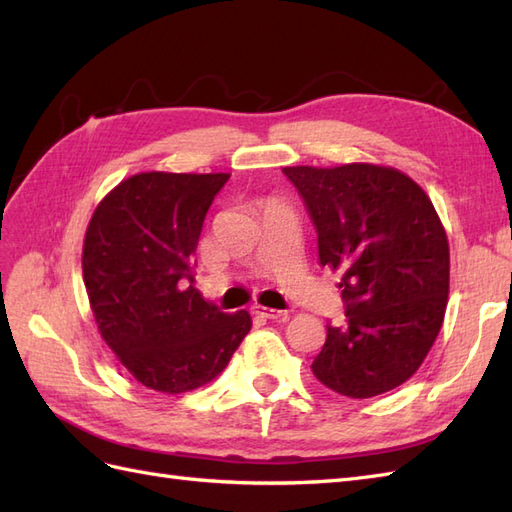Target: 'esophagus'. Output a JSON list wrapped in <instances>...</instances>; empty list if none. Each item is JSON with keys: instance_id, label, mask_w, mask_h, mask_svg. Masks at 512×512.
<instances>
[{"instance_id": "1", "label": "esophagus", "mask_w": 512, "mask_h": 512, "mask_svg": "<svg viewBox=\"0 0 512 512\" xmlns=\"http://www.w3.org/2000/svg\"><path fill=\"white\" fill-rule=\"evenodd\" d=\"M254 315H260L271 321H286L289 319V313L286 310H276V308H265V306H254Z\"/></svg>"}]
</instances>
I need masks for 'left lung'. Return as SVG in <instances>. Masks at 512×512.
Wrapping results in <instances>:
<instances>
[{
    "instance_id": "8db88e82",
    "label": "left lung",
    "mask_w": 512,
    "mask_h": 512,
    "mask_svg": "<svg viewBox=\"0 0 512 512\" xmlns=\"http://www.w3.org/2000/svg\"><path fill=\"white\" fill-rule=\"evenodd\" d=\"M282 171L347 304L345 326H326L310 369L354 400L397 389L428 356L450 295V243L430 197L400 169L371 162Z\"/></svg>"
}]
</instances>
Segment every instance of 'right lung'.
I'll use <instances>...</instances> for the list:
<instances>
[{
  "instance_id": "right-lung-1",
  "label": "right lung",
  "mask_w": 512,
  "mask_h": 512,
  "mask_svg": "<svg viewBox=\"0 0 512 512\" xmlns=\"http://www.w3.org/2000/svg\"><path fill=\"white\" fill-rule=\"evenodd\" d=\"M230 173L145 171L97 204L84 234L82 276L97 330L119 363L158 393L213 382L252 328L193 286L204 217Z\"/></svg>"
}]
</instances>
